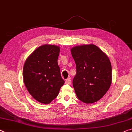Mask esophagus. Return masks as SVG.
I'll return each instance as SVG.
<instances>
[{
	"label": "esophagus",
	"mask_w": 132,
	"mask_h": 132,
	"mask_svg": "<svg viewBox=\"0 0 132 132\" xmlns=\"http://www.w3.org/2000/svg\"><path fill=\"white\" fill-rule=\"evenodd\" d=\"M70 83H71V79H70V77H69L68 79H66V80H65V84L69 85Z\"/></svg>",
	"instance_id": "esophagus-1"
}]
</instances>
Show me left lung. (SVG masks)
<instances>
[{"mask_svg":"<svg viewBox=\"0 0 132 132\" xmlns=\"http://www.w3.org/2000/svg\"><path fill=\"white\" fill-rule=\"evenodd\" d=\"M71 53L76 66L73 86L77 97L86 103L97 102L105 95L112 83L109 59L94 45L74 47Z\"/></svg>","mask_w":132,"mask_h":132,"instance_id":"1","label":"left lung"}]
</instances>
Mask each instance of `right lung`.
Segmentation results:
<instances>
[{"instance_id":"obj_1","label":"right lung","mask_w":132,"mask_h":132,"mask_svg":"<svg viewBox=\"0 0 132 132\" xmlns=\"http://www.w3.org/2000/svg\"><path fill=\"white\" fill-rule=\"evenodd\" d=\"M59 52L57 46H41L24 63L23 69L24 85L29 93L40 103H51L57 97L64 83L57 63Z\"/></svg>"}]
</instances>
